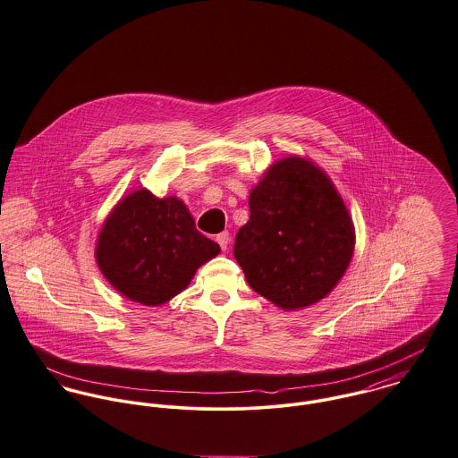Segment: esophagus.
Instances as JSON below:
<instances>
[{"label":"esophagus","instance_id":"34e87169","mask_svg":"<svg viewBox=\"0 0 458 458\" xmlns=\"http://www.w3.org/2000/svg\"><path fill=\"white\" fill-rule=\"evenodd\" d=\"M229 233L227 231H224V233H220V234H216V243L220 245V249L227 250V245H229Z\"/></svg>","mask_w":458,"mask_h":458}]
</instances>
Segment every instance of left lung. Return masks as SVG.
<instances>
[{
	"instance_id": "8db88e82",
	"label": "left lung",
	"mask_w": 458,
	"mask_h": 458,
	"mask_svg": "<svg viewBox=\"0 0 458 458\" xmlns=\"http://www.w3.org/2000/svg\"><path fill=\"white\" fill-rule=\"evenodd\" d=\"M234 257L250 287L284 310L324 299L355 245L348 209L322 169L301 157L269 167L250 192Z\"/></svg>"
}]
</instances>
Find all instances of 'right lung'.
I'll return each instance as SVG.
<instances>
[{"mask_svg": "<svg viewBox=\"0 0 458 458\" xmlns=\"http://www.w3.org/2000/svg\"><path fill=\"white\" fill-rule=\"evenodd\" d=\"M220 247L203 236L176 198L140 189L106 218L96 260L105 278L127 299L159 306L183 291L196 269Z\"/></svg>", "mask_w": 458, "mask_h": 458, "instance_id": "right-lung-1", "label": "right lung"}]
</instances>
